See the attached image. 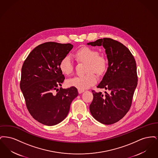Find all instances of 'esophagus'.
Wrapping results in <instances>:
<instances>
[{
	"instance_id": "1",
	"label": "esophagus",
	"mask_w": 158,
	"mask_h": 158,
	"mask_svg": "<svg viewBox=\"0 0 158 158\" xmlns=\"http://www.w3.org/2000/svg\"><path fill=\"white\" fill-rule=\"evenodd\" d=\"M85 90H83V89H78V92L79 94H82V92H83Z\"/></svg>"
}]
</instances>
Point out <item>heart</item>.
<instances>
[{
  "label": "heart",
  "instance_id": "b5f03b06",
  "mask_svg": "<svg viewBox=\"0 0 158 158\" xmlns=\"http://www.w3.org/2000/svg\"><path fill=\"white\" fill-rule=\"evenodd\" d=\"M75 56L79 61L87 64L86 67L87 73L83 76L70 77L67 79L66 83L68 86L84 90L97 82L98 77L93 72L98 75H102L105 73L108 67V60L104 55L99 54L97 50L88 47L79 49L76 52ZM73 68V62L69 55H66L60 61L59 68L64 75L70 74Z\"/></svg>",
  "mask_w": 158,
  "mask_h": 158
}]
</instances>
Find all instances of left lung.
Here are the masks:
<instances>
[{"label": "left lung", "instance_id": "left-lung-1", "mask_svg": "<svg viewBox=\"0 0 158 158\" xmlns=\"http://www.w3.org/2000/svg\"><path fill=\"white\" fill-rule=\"evenodd\" d=\"M87 44L102 45L108 61L106 72L97 86L108 92L92 90L90 112L99 122L112 124L123 118L131 107L138 81L135 60L127 47L112 38L98 39Z\"/></svg>", "mask_w": 158, "mask_h": 158}]
</instances>
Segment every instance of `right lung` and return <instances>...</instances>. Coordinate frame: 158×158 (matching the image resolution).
Returning a JSON list of instances; mask_svg holds the SVG:
<instances>
[{
	"label": "right lung",
	"mask_w": 158,
	"mask_h": 158,
	"mask_svg": "<svg viewBox=\"0 0 158 158\" xmlns=\"http://www.w3.org/2000/svg\"><path fill=\"white\" fill-rule=\"evenodd\" d=\"M73 47L69 43H44L32 50L23 63L20 88L27 108L35 120L46 126L63 120L79 94L75 87L57 89L65 79L59 68L60 61ZM56 90L57 93L53 94Z\"/></svg>",
	"instance_id": "add662e5"
}]
</instances>
